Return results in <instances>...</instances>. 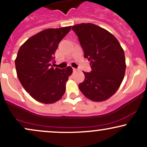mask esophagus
Returning a JSON list of instances; mask_svg holds the SVG:
<instances>
[{"instance_id": "obj_1", "label": "esophagus", "mask_w": 147, "mask_h": 147, "mask_svg": "<svg viewBox=\"0 0 147 147\" xmlns=\"http://www.w3.org/2000/svg\"><path fill=\"white\" fill-rule=\"evenodd\" d=\"M77 69H76V68H73V72H77Z\"/></svg>"}]
</instances>
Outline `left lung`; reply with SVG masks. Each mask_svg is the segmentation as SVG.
<instances>
[{"mask_svg": "<svg viewBox=\"0 0 147 147\" xmlns=\"http://www.w3.org/2000/svg\"><path fill=\"white\" fill-rule=\"evenodd\" d=\"M78 36L84 58L90 61L92 71L84 72L85 80L79 90L93 102L110 98L122 84L126 70L124 52L119 41L109 31L92 23L72 27Z\"/></svg>", "mask_w": 147, "mask_h": 147, "instance_id": "obj_1", "label": "left lung"}]
</instances>
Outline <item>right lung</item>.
I'll list each match as a JSON object with an SVG mask.
<instances>
[{
    "label": "right lung",
    "instance_id": "1",
    "mask_svg": "<svg viewBox=\"0 0 147 147\" xmlns=\"http://www.w3.org/2000/svg\"><path fill=\"white\" fill-rule=\"evenodd\" d=\"M71 26L49 28L28 38L18 50L15 59L16 74L25 90L43 104H53L61 98L72 68H54V55L59 42Z\"/></svg>",
    "mask_w": 147,
    "mask_h": 147
}]
</instances>
